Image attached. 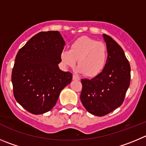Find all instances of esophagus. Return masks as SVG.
Wrapping results in <instances>:
<instances>
[{
	"mask_svg": "<svg viewBox=\"0 0 146 146\" xmlns=\"http://www.w3.org/2000/svg\"><path fill=\"white\" fill-rule=\"evenodd\" d=\"M73 80H80V78L78 76H77L76 75L73 74Z\"/></svg>",
	"mask_w": 146,
	"mask_h": 146,
	"instance_id": "1",
	"label": "esophagus"
}]
</instances>
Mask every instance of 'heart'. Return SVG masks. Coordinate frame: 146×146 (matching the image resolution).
Wrapping results in <instances>:
<instances>
[{"mask_svg": "<svg viewBox=\"0 0 146 146\" xmlns=\"http://www.w3.org/2000/svg\"><path fill=\"white\" fill-rule=\"evenodd\" d=\"M107 58L105 44L87 36L76 39L70 44L69 50H63L60 53L63 66L73 68L78 60V71L88 77L100 74L107 65Z\"/></svg>", "mask_w": 146, "mask_h": 146, "instance_id": "b5f03b06", "label": "heart"}]
</instances>
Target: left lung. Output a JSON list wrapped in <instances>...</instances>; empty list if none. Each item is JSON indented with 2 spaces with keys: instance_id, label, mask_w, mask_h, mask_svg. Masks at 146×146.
<instances>
[{
  "instance_id": "left-lung-1",
  "label": "left lung",
  "mask_w": 146,
  "mask_h": 146,
  "mask_svg": "<svg viewBox=\"0 0 146 146\" xmlns=\"http://www.w3.org/2000/svg\"><path fill=\"white\" fill-rule=\"evenodd\" d=\"M108 58L104 70L92 79H81V101L86 110L104 116L122 105L130 83V65L122 47L103 35Z\"/></svg>"
}]
</instances>
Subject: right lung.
Wrapping results in <instances>:
<instances>
[{
    "instance_id": "right-lung-1",
    "label": "right lung",
    "mask_w": 146,
    "mask_h": 146,
    "mask_svg": "<svg viewBox=\"0 0 146 146\" xmlns=\"http://www.w3.org/2000/svg\"><path fill=\"white\" fill-rule=\"evenodd\" d=\"M65 44L58 31L42 32L18 52L11 74L13 96L29 112L51 110L61 91L71 82L73 74L58 67Z\"/></svg>"
}]
</instances>
